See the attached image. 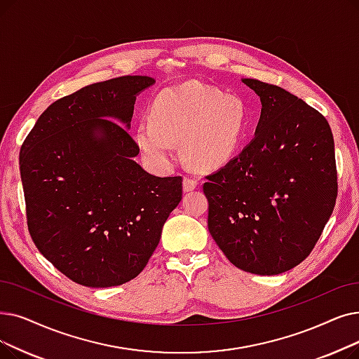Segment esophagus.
Segmentation results:
<instances>
[{
	"instance_id": "1",
	"label": "esophagus",
	"mask_w": 359,
	"mask_h": 359,
	"mask_svg": "<svg viewBox=\"0 0 359 359\" xmlns=\"http://www.w3.org/2000/svg\"><path fill=\"white\" fill-rule=\"evenodd\" d=\"M198 186V180H196V177H189V176H186L184 179H183V191L184 192H191V191H194L195 188Z\"/></svg>"
}]
</instances>
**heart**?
Here are the masks:
<instances>
[{
	"instance_id": "heart-1",
	"label": "heart",
	"mask_w": 359,
	"mask_h": 359,
	"mask_svg": "<svg viewBox=\"0 0 359 359\" xmlns=\"http://www.w3.org/2000/svg\"><path fill=\"white\" fill-rule=\"evenodd\" d=\"M248 130L246 102L233 93L189 81L163 89L155 97L149 118L136 128V144L157 168L176 163V144L183 157L198 168H214L229 161Z\"/></svg>"
}]
</instances>
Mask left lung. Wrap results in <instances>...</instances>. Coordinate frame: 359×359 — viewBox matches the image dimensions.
<instances>
[{
  "label": "left lung",
  "instance_id": "obj_1",
  "mask_svg": "<svg viewBox=\"0 0 359 359\" xmlns=\"http://www.w3.org/2000/svg\"><path fill=\"white\" fill-rule=\"evenodd\" d=\"M261 100L255 137L207 176L208 230L227 259L259 276L285 273L313 251L337 196L325 117L283 88L242 79Z\"/></svg>",
  "mask_w": 359,
  "mask_h": 359
}]
</instances>
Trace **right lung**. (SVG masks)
I'll use <instances>...</instances> for the list:
<instances>
[{"instance_id":"add662e5","label":"right lung","mask_w":359,"mask_h":359,"mask_svg":"<svg viewBox=\"0 0 359 359\" xmlns=\"http://www.w3.org/2000/svg\"><path fill=\"white\" fill-rule=\"evenodd\" d=\"M154 83L149 76H121L85 86L46 108L22 145L30 236L82 286L135 278L182 199L180 176H152L133 160V105Z\"/></svg>"}]
</instances>
